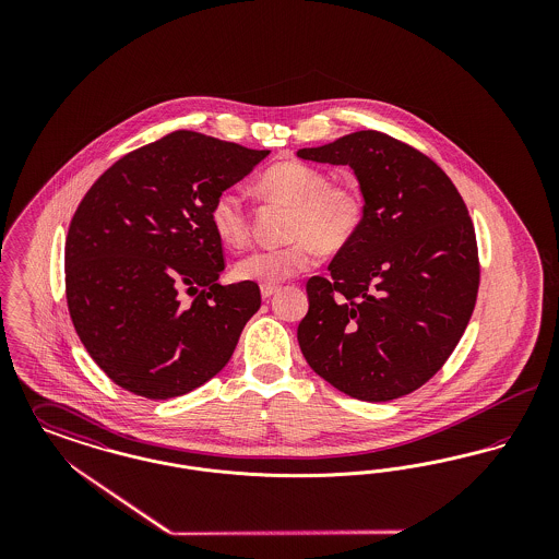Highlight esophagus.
Masks as SVG:
<instances>
[{"label": "esophagus", "instance_id": "esophagus-1", "mask_svg": "<svg viewBox=\"0 0 559 559\" xmlns=\"http://www.w3.org/2000/svg\"><path fill=\"white\" fill-rule=\"evenodd\" d=\"M278 289H281L278 285H262V287H260V292H262V297H264V299L272 297V295L278 292Z\"/></svg>", "mask_w": 559, "mask_h": 559}]
</instances>
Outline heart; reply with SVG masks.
<instances>
[{"mask_svg":"<svg viewBox=\"0 0 559 559\" xmlns=\"http://www.w3.org/2000/svg\"><path fill=\"white\" fill-rule=\"evenodd\" d=\"M267 201L292 205L285 247L255 249L237 262L239 281L276 285L317 264L319 249L335 253L356 237L365 215L362 192L354 182L329 180L317 165L281 160L267 167L258 180ZM213 233L224 245L240 249L251 239V212L239 188H226L213 199L210 210Z\"/></svg>","mask_w":559,"mask_h":559,"instance_id":"obj_1","label":"heart"}]
</instances>
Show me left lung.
I'll list each match as a JSON object with an SVG mask.
<instances>
[{
    "label": "left lung",
    "instance_id": "obj_1",
    "mask_svg": "<svg viewBox=\"0 0 559 559\" xmlns=\"http://www.w3.org/2000/svg\"><path fill=\"white\" fill-rule=\"evenodd\" d=\"M297 157L349 165L365 197L360 230L329 276L306 285L299 347L312 371L352 399L406 396L444 367L476 308L478 240L467 205L438 163L388 133H349Z\"/></svg>",
    "mask_w": 559,
    "mask_h": 559
}]
</instances>
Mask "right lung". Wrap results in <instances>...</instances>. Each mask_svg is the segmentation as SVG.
I'll list each match as a JSON object with an SVG mask.
<instances>
[{"label": "right lung", "instance_id": "1", "mask_svg": "<svg viewBox=\"0 0 559 559\" xmlns=\"http://www.w3.org/2000/svg\"><path fill=\"white\" fill-rule=\"evenodd\" d=\"M267 153L178 130L112 163L81 199L64 245L67 306L119 388L176 399L230 360L262 295L258 283H217L226 262L210 210Z\"/></svg>", "mask_w": 559, "mask_h": 559}]
</instances>
